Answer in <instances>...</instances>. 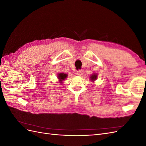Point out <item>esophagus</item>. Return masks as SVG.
<instances>
[{
	"mask_svg": "<svg viewBox=\"0 0 146 146\" xmlns=\"http://www.w3.org/2000/svg\"><path fill=\"white\" fill-rule=\"evenodd\" d=\"M83 70H82V69H79V70H77V74L78 75V76H81V75H82V74H83Z\"/></svg>",
	"mask_w": 146,
	"mask_h": 146,
	"instance_id": "1",
	"label": "esophagus"
}]
</instances>
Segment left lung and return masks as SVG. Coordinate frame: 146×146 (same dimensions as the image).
Returning a JSON list of instances; mask_svg holds the SVG:
<instances>
[{"mask_svg":"<svg viewBox=\"0 0 146 146\" xmlns=\"http://www.w3.org/2000/svg\"><path fill=\"white\" fill-rule=\"evenodd\" d=\"M97 78V76L96 74H94V75H92V76L91 77V80H92V81L95 80Z\"/></svg>","mask_w":146,"mask_h":146,"instance_id":"left-lung-1","label":"left lung"}]
</instances>
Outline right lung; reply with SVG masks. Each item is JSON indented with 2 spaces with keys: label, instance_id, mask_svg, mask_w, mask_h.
<instances>
[{
  "label": "right lung",
  "instance_id": "obj_1",
  "mask_svg": "<svg viewBox=\"0 0 146 146\" xmlns=\"http://www.w3.org/2000/svg\"><path fill=\"white\" fill-rule=\"evenodd\" d=\"M67 76H68V75L66 74L60 73V74L58 75V78L60 80V81L61 82L62 80H64V79H65L66 77H67Z\"/></svg>",
  "mask_w": 146,
  "mask_h": 146
}]
</instances>
